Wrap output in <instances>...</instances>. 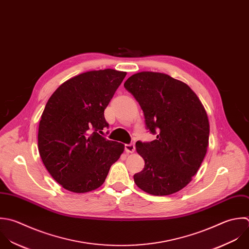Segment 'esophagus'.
<instances>
[{
	"label": "esophagus",
	"mask_w": 249,
	"mask_h": 249,
	"mask_svg": "<svg viewBox=\"0 0 249 249\" xmlns=\"http://www.w3.org/2000/svg\"><path fill=\"white\" fill-rule=\"evenodd\" d=\"M136 147L134 143H129V144H125V151L127 153H133L135 151Z\"/></svg>",
	"instance_id": "esophagus-1"
}]
</instances>
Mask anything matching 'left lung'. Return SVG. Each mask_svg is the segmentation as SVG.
Instances as JSON below:
<instances>
[{"instance_id":"obj_1","label":"left lung","mask_w":249,"mask_h":249,"mask_svg":"<svg viewBox=\"0 0 249 249\" xmlns=\"http://www.w3.org/2000/svg\"><path fill=\"white\" fill-rule=\"evenodd\" d=\"M124 87L139 102L146 128L157 135L150 142L136 143L145 164L134 176L135 183L154 196L177 193L192 180L207 154L206 109L187 84L166 73L141 71Z\"/></svg>"}]
</instances>
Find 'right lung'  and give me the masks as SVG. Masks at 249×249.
Masks as SVG:
<instances>
[{
  "label": "right lung",
  "instance_id": "right-lung-1",
  "mask_svg": "<svg viewBox=\"0 0 249 249\" xmlns=\"http://www.w3.org/2000/svg\"><path fill=\"white\" fill-rule=\"evenodd\" d=\"M126 74L112 69L86 71L65 81L47 101L38 125V152L63 188L74 193L99 188L123 153V143L100 133L108 127L104 111Z\"/></svg>",
  "mask_w": 249,
  "mask_h": 249
}]
</instances>
